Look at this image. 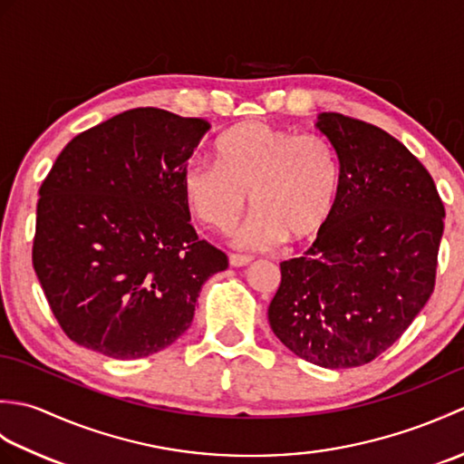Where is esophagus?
Instances as JSON below:
<instances>
[{
  "label": "esophagus",
  "mask_w": 464,
  "mask_h": 464,
  "mask_svg": "<svg viewBox=\"0 0 464 464\" xmlns=\"http://www.w3.org/2000/svg\"><path fill=\"white\" fill-rule=\"evenodd\" d=\"M253 259L249 255H239V253H231L229 255V263L231 267H245V265H249Z\"/></svg>",
  "instance_id": "34e87169"
}]
</instances>
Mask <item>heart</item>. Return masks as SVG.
<instances>
[{
	"label": "heart",
	"instance_id": "heart-1",
	"mask_svg": "<svg viewBox=\"0 0 464 464\" xmlns=\"http://www.w3.org/2000/svg\"><path fill=\"white\" fill-rule=\"evenodd\" d=\"M215 155L217 163L191 161L181 179L187 207L211 229H235L247 211L249 195L257 215L239 237L245 247L307 241L331 219L341 167L324 135L249 121L221 135Z\"/></svg>",
	"mask_w": 464,
	"mask_h": 464
}]
</instances>
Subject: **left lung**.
Instances as JSON below:
<instances>
[{
    "label": "left lung",
    "instance_id": "left-lung-1",
    "mask_svg": "<svg viewBox=\"0 0 464 464\" xmlns=\"http://www.w3.org/2000/svg\"><path fill=\"white\" fill-rule=\"evenodd\" d=\"M341 165L331 219L303 257L281 263L269 324L324 369L367 364L425 307L437 277L442 205L415 155L381 127L321 113Z\"/></svg>",
    "mask_w": 464,
    "mask_h": 464
}]
</instances>
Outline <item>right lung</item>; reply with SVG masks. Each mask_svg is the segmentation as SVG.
I'll use <instances>...</instances> for the list:
<instances>
[{"instance_id":"1","label":"right lung","mask_w":464,"mask_h":464,"mask_svg":"<svg viewBox=\"0 0 464 464\" xmlns=\"http://www.w3.org/2000/svg\"><path fill=\"white\" fill-rule=\"evenodd\" d=\"M211 130L137 107L65 145L39 187L32 261L59 327L111 359H141L189 329L203 283L229 259L197 237L183 171Z\"/></svg>"}]
</instances>
